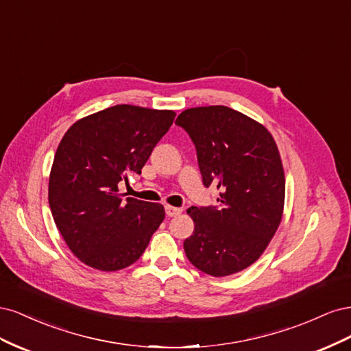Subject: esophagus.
Returning a JSON list of instances; mask_svg holds the SVG:
<instances>
[{
  "label": "esophagus",
  "instance_id": "34e87169",
  "mask_svg": "<svg viewBox=\"0 0 351 351\" xmlns=\"http://www.w3.org/2000/svg\"><path fill=\"white\" fill-rule=\"evenodd\" d=\"M180 212H182V209L180 208H176V206H165V214H167V217H176V215H178Z\"/></svg>",
  "mask_w": 351,
  "mask_h": 351
}]
</instances>
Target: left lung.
Instances as JSON below:
<instances>
[{
	"instance_id": "8db88e82",
	"label": "left lung",
	"mask_w": 351,
	"mask_h": 351,
	"mask_svg": "<svg viewBox=\"0 0 351 351\" xmlns=\"http://www.w3.org/2000/svg\"><path fill=\"white\" fill-rule=\"evenodd\" d=\"M192 139L205 187L219 189L217 206H192L190 263L212 277L258 261L277 231L285 178L277 143L262 124L224 105L189 108L177 117Z\"/></svg>"
}]
</instances>
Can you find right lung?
Wrapping results in <instances>:
<instances>
[{
	"instance_id": "1",
	"label": "right lung",
	"mask_w": 351,
	"mask_h": 351,
	"mask_svg": "<svg viewBox=\"0 0 351 351\" xmlns=\"http://www.w3.org/2000/svg\"><path fill=\"white\" fill-rule=\"evenodd\" d=\"M176 112L115 105L74 123L52 162L48 202L70 250L88 267H130L161 224L164 206L120 193L141 174Z\"/></svg>"
}]
</instances>
